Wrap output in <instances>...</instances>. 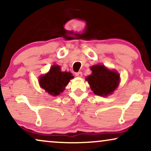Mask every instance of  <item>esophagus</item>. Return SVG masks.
I'll return each instance as SVG.
<instances>
[{
	"instance_id": "esophagus-1",
	"label": "esophagus",
	"mask_w": 151,
	"mask_h": 151,
	"mask_svg": "<svg viewBox=\"0 0 151 151\" xmlns=\"http://www.w3.org/2000/svg\"><path fill=\"white\" fill-rule=\"evenodd\" d=\"M76 76H77V77H82V73L81 71H79V72H76V73H75Z\"/></svg>"
}]
</instances>
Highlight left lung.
<instances>
[{
	"label": "left lung",
	"instance_id": "obj_1",
	"mask_svg": "<svg viewBox=\"0 0 151 151\" xmlns=\"http://www.w3.org/2000/svg\"><path fill=\"white\" fill-rule=\"evenodd\" d=\"M91 69L92 73L86 78V80L94 93L105 97L112 94L119 85V74L114 70L108 69L104 65H93Z\"/></svg>",
	"mask_w": 151,
	"mask_h": 151
}]
</instances>
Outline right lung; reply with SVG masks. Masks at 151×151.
Masks as SVG:
<instances>
[{
    "instance_id": "right-lung-1",
    "label": "right lung",
    "mask_w": 151,
    "mask_h": 151,
    "mask_svg": "<svg viewBox=\"0 0 151 151\" xmlns=\"http://www.w3.org/2000/svg\"><path fill=\"white\" fill-rule=\"evenodd\" d=\"M73 78L70 72L61 71L58 65H53L48 73L41 76L39 78V84L41 88L45 89L49 94L57 96L63 92L65 86L70 80Z\"/></svg>"
}]
</instances>
